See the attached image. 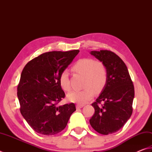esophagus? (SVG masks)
Wrapping results in <instances>:
<instances>
[{
    "mask_svg": "<svg viewBox=\"0 0 152 152\" xmlns=\"http://www.w3.org/2000/svg\"><path fill=\"white\" fill-rule=\"evenodd\" d=\"M83 107H84V105H83V104H78L76 105V108H83Z\"/></svg>",
    "mask_w": 152,
    "mask_h": 152,
    "instance_id": "obj_1",
    "label": "esophagus"
}]
</instances>
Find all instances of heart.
Segmentation results:
<instances>
[{
  "label": "heart",
  "mask_w": 152,
  "mask_h": 152,
  "mask_svg": "<svg viewBox=\"0 0 152 152\" xmlns=\"http://www.w3.org/2000/svg\"><path fill=\"white\" fill-rule=\"evenodd\" d=\"M72 70L80 75H84L83 89L73 91L67 94V99L71 102L83 104L92 98L94 91L101 92L104 88L108 79V71L105 65L100 61L92 58L80 59L74 64ZM59 84L63 90L69 91L71 85L68 73L63 71L59 76Z\"/></svg>",
  "instance_id": "1"
}]
</instances>
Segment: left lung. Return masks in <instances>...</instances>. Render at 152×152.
I'll return each mask as SVG.
<instances>
[{"label": "left lung", "instance_id": "left-lung-1", "mask_svg": "<svg viewBox=\"0 0 152 152\" xmlns=\"http://www.w3.org/2000/svg\"><path fill=\"white\" fill-rule=\"evenodd\" d=\"M105 65L108 79L96 101L92 103L94 114L89 122L103 135L116 132L124 126L132 114L134 87L126 65L110 50L91 51Z\"/></svg>", "mask_w": 152, "mask_h": 152}]
</instances>
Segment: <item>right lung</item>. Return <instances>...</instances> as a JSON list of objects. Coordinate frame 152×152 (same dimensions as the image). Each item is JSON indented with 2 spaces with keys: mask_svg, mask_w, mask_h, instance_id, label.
<instances>
[{
  "mask_svg": "<svg viewBox=\"0 0 152 152\" xmlns=\"http://www.w3.org/2000/svg\"><path fill=\"white\" fill-rule=\"evenodd\" d=\"M79 50L49 51L34 58L25 65L17 87L20 113L37 133L57 134L66 127L76 110L71 102L57 104L65 98L59 76Z\"/></svg>",
  "mask_w": 152,
  "mask_h": 152,
  "instance_id": "1",
  "label": "right lung"
}]
</instances>
